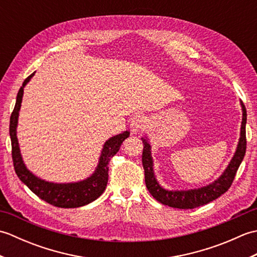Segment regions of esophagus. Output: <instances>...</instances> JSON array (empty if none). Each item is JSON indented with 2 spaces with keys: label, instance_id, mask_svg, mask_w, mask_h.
I'll return each mask as SVG.
<instances>
[{
  "label": "esophagus",
  "instance_id": "34e87169",
  "mask_svg": "<svg viewBox=\"0 0 257 257\" xmlns=\"http://www.w3.org/2000/svg\"><path fill=\"white\" fill-rule=\"evenodd\" d=\"M147 124V118L143 114H136L132 118V121H130V127L134 134H139L141 130L145 129Z\"/></svg>",
  "mask_w": 257,
  "mask_h": 257
}]
</instances>
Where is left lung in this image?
Segmentation results:
<instances>
[{
	"instance_id": "left-lung-1",
	"label": "left lung",
	"mask_w": 257,
	"mask_h": 257,
	"mask_svg": "<svg viewBox=\"0 0 257 257\" xmlns=\"http://www.w3.org/2000/svg\"><path fill=\"white\" fill-rule=\"evenodd\" d=\"M241 102L242 107V122L241 132H239V139L236 146L235 152L228 162L225 170L221 176L214 181L204 185L201 188L189 189V190H168L162 187L158 182L156 173L154 170V159L151 155V146L148 137H143L144 151H143V166L145 169V181L146 187L154 198L160 203L177 207V209H194L201 205L207 204L209 202L215 200L225 193L231 187V184L235 177L237 169L244 159L245 151H246V135H245V127H246V109L244 103Z\"/></svg>"
}]
</instances>
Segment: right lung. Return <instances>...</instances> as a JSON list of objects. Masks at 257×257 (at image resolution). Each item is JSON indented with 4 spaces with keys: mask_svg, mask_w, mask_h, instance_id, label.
Wrapping results in <instances>:
<instances>
[{
    "mask_svg": "<svg viewBox=\"0 0 257 257\" xmlns=\"http://www.w3.org/2000/svg\"><path fill=\"white\" fill-rule=\"evenodd\" d=\"M33 73L29 76L23 85L20 88L16 97V102L14 110L11 114L10 119V137L12 143V158L14 163L15 172L18 174L20 180L29 188L33 193H35L38 198L44 200L57 207H79L91 203L92 201L99 198L105 191L108 183V165L112 158L120 149L124 139L130 136L129 130L113 136L109 138L102 146L98 165L88 178L80 180L77 182H67V183H57L46 181L44 179L35 176L31 170L27 169L24 163L23 157L21 154L19 139H18V123L19 114L22 106V99H23L24 88L31 78L34 76Z\"/></svg>",
    "mask_w": 257,
    "mask_h": 257,
    "instance_id": "obj_1",
    "label": "right lung"
}]
</instances>
